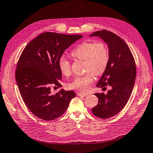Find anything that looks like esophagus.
<instances>
[{
    "instance_id": "esophagus-1",
    "label": "esophagus",
    "mask_w": 153,
    "mask_h": 153,
    "mask_svg": "<svg viewBox=\"0 0 153 153\" xmlns=\"http://www.w3.org/2000/svg\"><path fill=\"white\" fill-rule=\"evenodd\" d=\"M77 95H78L79 97H85V96H87L88 94H84V93L78 92V93L77 94Z\"/></svg>"
}]
</instances>
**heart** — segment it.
<instances>
[{"instance_id":"1","label":"heart","mask_w":153,"mask_h":153,"mask_svg":"<svg viewBox=\"0 0 153 153\" xmlns=\"http://www.w3.org/2000/svg\"><path fill=\"white\" fill-rule=\"evenodd\" d=\"M71 55L78 59L85 61L86 74L75 77L68 84L70 89L87 91L94 82V74L99 76L106 70L109 62V52L103 42H84L76 46L71 52ZM58 67L62 74L68 76L71 73V64L64 56L58 59Z\"/></svg>"}]
</instances>
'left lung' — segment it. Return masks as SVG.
Returning <instances> with one entry per match:
<instances>
[{
    "mask_svg": "<svg viewBox=\"0 0 153 153\" xmlns=\"http://www.w3.org/2000/svg\"><path fill=\"white\" fill-rule=\"evenodd\" d=\"M91 36L100 37L108 48V66L96 86L104 88L108 85L112 89L107 94H95L99 103L92 108L94 115L108 119L120 112L129 99L136 76L135 61L126 42L115 34L102 30L94 32Z\"/></svg>",
    "mask_w": 153,
    "mask_h": 153,
    "instance_id": "obj_1",
    "label": "left lung"
}]
</instances>
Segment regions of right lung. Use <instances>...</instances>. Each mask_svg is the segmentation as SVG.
Instances as JSON below:
<instances>
[{"label": "right lung", "mask_w": 153, "mask_h": 153, "mask_svg": "<svg viewBox=\"0 0 153 153\" xmlns=\"http://www.w3.org/2000/svg\"><path fill=\"white\" fill-rule=\"evenodd\" d=\"M82 35L52 32L42 33L30 41L22 52L16 71V80L25 104L36 117L53 120L66 111L76 96L73 91L62 89L52 94L51 85L61 87L62 74L58 59Z\"/></svg>", "instance_id": "obj_1"}]
</instances>
